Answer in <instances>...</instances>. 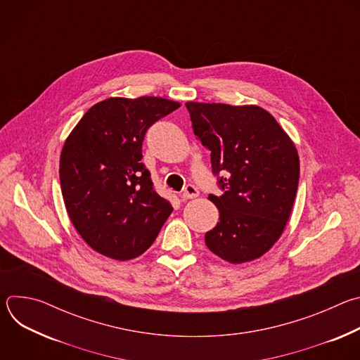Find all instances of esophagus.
I'll list each match as a JSON object with an SVG mask.
<instances>
[{"label": "esophagus", "mask_w": 360, "mask_h": 360, "mask_svg": "<svg viewBox=\"0 0 360 360\" xmlns=\"http://www.w3.org/2000/svg\"><path fill=\"white\" fill-rule=\"evenodd\" d=\"M199 195V191H198V188L195 186V185H186L185 186V189H184V192H182V198L184 199H193V198H196Z\"/></svg>", "instance_id": "34e87169"}]
</instances>
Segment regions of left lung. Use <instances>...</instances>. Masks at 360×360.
<instances>
[{"label":"left lung","instance_id":"8db88e82","mask_svg":"<svg viewBox=\"0 0 360 360\" xmlns=\"http://www.w3.org/2000/svg\"><path fill=\"white\" fill-rule=\"evenodd\" d=\"M195 135L211 150L222 196L210 195L219 222L205 235L229 264L258 259L281 238L299 182V155L278 121L258 105L186 102Z\"/></svg>","mask_w":360,"mask_h":360}]
</instances>
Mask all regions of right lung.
I'll list each match as a JSON object with an SVG mask.
<instances>
[{
    "mask_svg": "<svg viewBox=\"0 0 360 360\" xmlns=\"http://www.w3.org/2000/svg\"><path fill=\"white\" fill-rule=\"evenodd\" d=\"M181 107L161 96H111L91 107L64 142L61 191L68 217L98 253L134 259L174 211L141 162L148 128Z\"/></svg>",
    "mask_w": 360,
    "mask_h": 360,
    "instance_id": "1",
    "label": "right lung"
}]
</instances>
